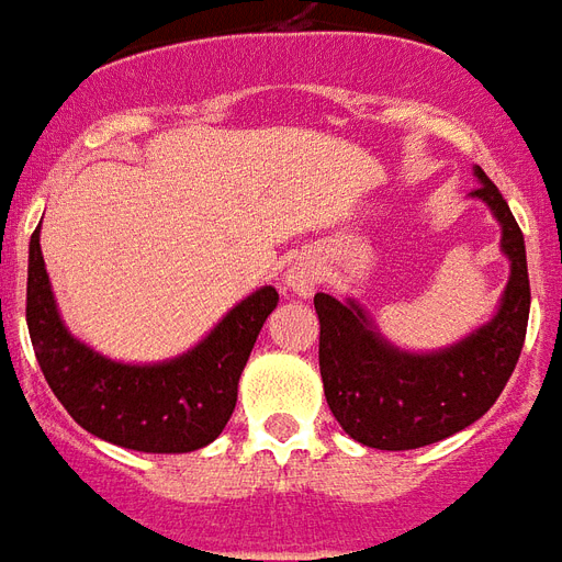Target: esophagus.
<instances>
[{"label":"esophagus","instance_id":"34e87169","mask_svg":"<svg viewBox=\"0 0 562 562\" xmlns=\"http://www.w3.org/2000/svg\"><path fill=\"white\" fill-rule=\"evenodd\" d=\"M321 281V263L308 257V254H302L296 257L293 263L286 266V276H284V284L290 293H296V296H311V290L314 284Z\"/></svg>","mask_w":562,"mask_h":562}]
</instances>
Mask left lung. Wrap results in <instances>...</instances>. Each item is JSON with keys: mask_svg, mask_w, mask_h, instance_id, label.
Segmentation results:
<instances>
[{"mask_svg": "<svg viewBox=\"0 0 562 562\" xmlns=\"http://www.w3.org/2000/svg\"><path fill=\"white\" fill-rule=\"evenodd\" d=\"M473 196L499 221L509 284L497 314L446 350L407 353L389 344L353 299L314 296L321 317V376L326 404L344 431L371 449H419L464 431L494 407L521 356L530 317L527 251L518 221L497 186L476 167Z\"/></svg>", "mask_w": 562, "mask_h": 562, "instance_id": "8db88e82", "label": "left lung"}]
</instances>
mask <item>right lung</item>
Segmentation results:
<instances>
[{"label":"right lung","mask_w":562,"mask_h":562,"mask_svg":"<svg viewBox=\"0 0 562 562\" xmlns=\"http://www.w3.org/2000/svg\"><path fill=\"white\" fill-rule=\"evenodd\" d=\"M276 305V286H260L188 353L125 366L65 329L41 257V227L29 241L26 323L41 371L80 428L134 452H194L224 431L241 368Z\"/></svg>","instance_id":"obj_1"}]
</instances>
